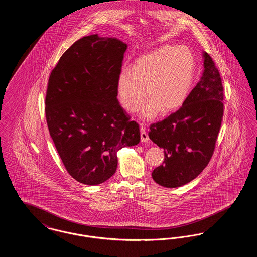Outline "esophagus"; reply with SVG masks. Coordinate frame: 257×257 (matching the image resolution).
I'll return each mask as SVG.
<instances>
[{
  "label": "esophagus",
  "instance_id": "34e87169",
  "mask_svg": "<svg viewBox=\"0 0 257 257\" xmlns=\"http://www.w3.org/2000/svg\"><path fill=\"white\" fill-rule=\"evenodd\" d=\"M141 141H142L143 143L149 141L148 135H147V131H146V129H145V127H144L143 124H141Z\"/></svg>",
  "mask_w": 257,
  "mask_h": 257
}]
</instances>
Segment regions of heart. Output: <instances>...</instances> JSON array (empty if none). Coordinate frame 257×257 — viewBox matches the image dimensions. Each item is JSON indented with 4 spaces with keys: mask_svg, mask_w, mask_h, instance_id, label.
<instances>
[{
    "mask_svg": "<svg viewBox=\"0 0 257 257\" xmlns=\"http://www.w3.org/2000/svg\"><path fill=\"white\" fill-rule=\"evenodd\" d=\"M196 73V61L186 47L164 46L138 59L132 70L125 68L116 81L117 97L123 109L134 112L147 96L141 115L151 119L160 110L179 109L188 97Z\"/></svg>",
    "mask_w": 257,
    "mask_h": 257,
    "instance_id": "obj_1",
    "label": "heart"
}]
</instances>
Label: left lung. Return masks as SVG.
Here are the masks:
<instances>
[{"instance_id": "obj_1", "label": "left lung", "mask_w": 257, "mask_h": 257, "mask_svg": "<svg viewBox=\"0 0 257 257\" xmlns=\"http://www.w3.org/2000/svg\"><path fill=\"white\" fill-rule=\"evenodd\" d=\"M204 71L182 107L150 125L149 139L164 149L163 164L152 178L166 188L189 183L207 167L214 154L223 116L220 72L204 52Z\"/></svg>"}]
</instances>
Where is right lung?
<instances>
[{
    "label": "right lung",
    "mask_w": 257,
    "mask_h": 257,
    "mask_svg": "<svg viewBox=\"0 0 257 257\" xmlns=\"http://www.w3.org/2000/svg\"><path fill=\"white\" fill-rule=\"evenodd\" d=\"M127 44L91 35L66 50L50 74L45 114L50 136L75 180L98 185L117 168L116 153L140 143L139 124L117 100Z\"/></svg>",
    "instance_id": "1"
}]
</instances>
